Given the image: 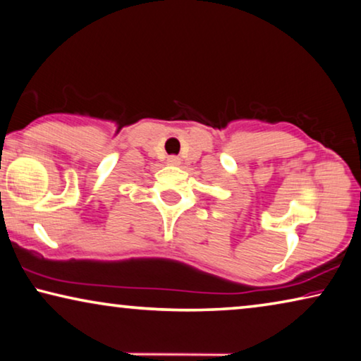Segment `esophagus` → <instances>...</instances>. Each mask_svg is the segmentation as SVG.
I'll return each mask as SVG.
<instances>
[{
	"instance_id": "obj_1",
	"label": "esophagus",
	"mask_w": 361,
	"mask_h": 361,
	"mask_svg": "<svg viewBox=\"0 0 361 361\" xmlns=\"http://www.w3.org/2000/svg\"><path fill=\"white\" fill-rule=\"evenodd\" d=\"M166 164H170V165H178V164H180V159L176 157V155H170V157L166 159Z\"/></svg>"
}]
</instances>
